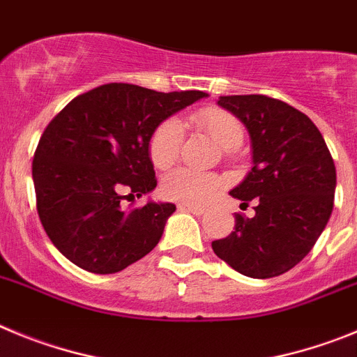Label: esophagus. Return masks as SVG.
<instances>
[{
	"instance_id": "esophagus-1",
	"label": "esophagus",
	"mask_w": 357,
	"mask_h": 357,
	"mask_svg": "<svg viewBox=\"0 0 357 357\" xmlns=\"http://www.w3.org/2000/svg\"><path fill=\"white\" fill-rule=\"evenodd\" d=\"M178 208L181 211H188V213H194V215H202L204 213V208L201 206H194V204H178Z\"/></svg>"
}]
</instances>
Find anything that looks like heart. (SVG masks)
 <instances>
[{
  "label": "heart",
  "mask_w": 357,
  "mask_h": 357,
  "mask_svg": "<svg viewBox=\"0 0 357 357\" xmlns=\"http://www.w3.org/2000/svg\"><path fill=\"white\" fill-rule=\"evenodd\" d=\"M192 124L213 139L222 149L231 151L242 146L243 126L231 112L222 108H202L190 117ZM183 128L174 119H167L153 131L149 139V158L158 169H169L179 158ZM222 188V179L213 174L178 169L163 178L162 190L169 199L183 204H206Z\"/></svg>",
  "instance_id": "b5f03b06"
}]
</instances>
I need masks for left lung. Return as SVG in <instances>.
Segmentation results:
<instances>
[{
  "instance_id": "left-lung-1",
  "label": "left lung",
  "mask_w": 357,
  "mask_h": 357,
  "mask_svg": "<svg viewBox=\"0 0 357 357\" xmlns=\"http://www.w3.org/2000/svg\"><path fill=\"white\" fill-rule=\"evenodd\" d=\"M252 144V169L229 192L255 217L234 215V231L211 242L213 252L247 278L294 268L313 249L335 204L336 169L319 128L288 102L268 96H220Z\"/></svg>"
}]
</instances>
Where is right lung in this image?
Wrapping results in <instances>:
<instances>
[{"instance_id": "right-lung-1", "label": "right lung", "mask_w": 357, "mask_h": 357, "mask_svg": "<svg viewBox=\"0 0 357 357\" xmlns=\"http://www.w3.org/2000/svg\"><path fill=\"white\" fill-rule=\"evenodd\" d=\"M206 92H156L107 83L78 96L47 124L31 174L38 218L69 261L115 274L160 242L172 202L126 211L123 199L155 190L149 139L160 124Z\"/></svg>"}]
</instances>
